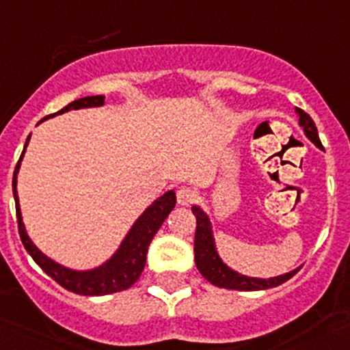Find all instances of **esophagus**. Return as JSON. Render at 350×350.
<instances>
[{"label":"esophagus","instance_id":"obj_1","mask_svg":"<svg viewBox=\"0 0 350 350\" xmlns=\"http://www.w3.org/2000/svg\"><path fill=\"white\" fill-rule=\"evenodd\" d=\"M196 198H198L196 191H192V189H189V187H182L177 191V201H178V204H182V206L192 204V202L196 201Z\"/></svg>","mask_w":350,"mask_h":350}]
</instances>
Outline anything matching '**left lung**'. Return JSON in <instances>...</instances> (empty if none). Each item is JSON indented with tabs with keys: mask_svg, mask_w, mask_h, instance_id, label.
<instances>
[{
	"mask_svg": "<svg viewBox=\"0 0 350 350\" xmlns=\"http://www.w3.org/2000/svg\"><path fill=\"white\" fill-rule=\"evenodd\" d=\"M299 125L304 129L306 135L314 142L318 148L323 149L321 141H319L318 129H316L314 122L311 116L299 109ZM192 213L196 216V239H194V256H196V266H198L199 273L209 282V284L216 285L219 288H230V291H265V288L277 287L292 278L299 269H294L291 273H285L280 277L275 278H251L245 275H239L237 271L228 268L225 262L219 259L218 252L215 249V242H213L211 235V223H209L208 216L198 206H192Z\"/></svg>",
	"mask_w": 350,
	"mask_h": 350,
	"instance_id": "1",
	"label": "left lung"
}]
</instances>
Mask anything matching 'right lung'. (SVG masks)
<instances>
[{
  "label": "right lung",
  "instance_id": "obj_1",
  "mask_svg": "<svg viewBox=\"0 0 350 350\" xmlns=\"http://www.w3.org/2000/svg\"><path fill=\"white\" fill-rule=\"evenodd\" d=\"M105 105V96H88V98H81L72 101L70 105H66L65 108L59 109V113L70 111V109H79V108H91V106H101ZM56 115V113H55ZM48 118V116H46ZM42 118V120H46ZM29 139L25 142V148L29 144ZM23 148V152H25ZM22 156H20L18 163L15 166V173H13V198H15V208H16V221H18V234L22 239L23 247L27 249L29 254L32 256L36 262L42 268V271L46 275L53 278L55 282H58L63 288L70 292H75V294L81 295H106L113 294V292L127 291L129 287L137 282V278L141 277L142 269L146 266V256H148V247L151 244L152 237L156 235V232L159 230V227L163 225L166 216L170 215L173 208H175V192L168 191L166 194H163L161 198L156 199L141 216H139L137 221L134 223V227L131 228V232L127 234L125 241L122 242L118 251L115 252L109 261H106L105 265L99 266L96 269H89V271H73V269L65 268V266L58 265L53 259H49L48 256L42 254L32 241L29 239L25 227H23L22 221V213H20L18 206V196H16V173H18L20 161H22Z\"/></svg>",
  "mask_w": 350,
  "mask_h": 350
}]
</instances>
